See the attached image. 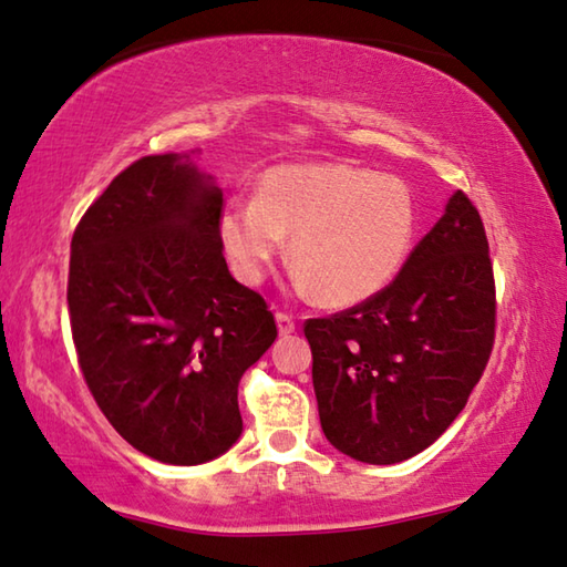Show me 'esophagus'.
<instances>
[{
	"label": "esophagus",
	"instance_id": "1",
	"mask_svg": "<svg viewBox=\"0 0 567 567\" xmlns=\"http://www.w3.org/2000/svg\"><path fill=\"white\" fill-rule=\"evenodd\" d=\"M275 320H277V330H280V334H292L295 328H297V322H295L292 315H287L282 310L275 312Z\"/></svg>",
	"mask_w": 567,
	"mask_h": 567
}]
</instances>
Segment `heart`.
I'll return each instance as SVG.
<instances>
[{"label": "heart", "mask_w": 567, "mask_h": 567, "mask_svg": "<svg viewBox=\"0 0 567 567\" xmlns=\"http://www.w3.org/2000/svg\"><path fill=\"white\" fill-rule=\"evenodd\" d=\"M290 237L297 285L334 307L360 305L395 280L417 237V205L400 177L348 162L267 169L257 197L219 215L235 275L260 285Z\"/></svg>", "instance_id": "1"}]
</instances>
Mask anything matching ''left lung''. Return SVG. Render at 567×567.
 Here are the masks:
<instances>
[{
  "label": "left lung",
  "mask_w": 567,
  "mask_h": 567,
  "mask_svg": "<svg viewBox=\"0 0 567 567\" xmlns=\"http://www.w3.org/2000/svg\"><path fill=\"white\" fill-rule=\"evenodd\" d=\"M324 437L360 463L392 465L453 425L495 342V280L483 219L465 192L385 290L305 322Z\"/></svg>",
  "instance_id": "left-lung-1"
}]
</instances>
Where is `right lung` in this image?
I'll use <instances>...</instances> for the list:
<instances>
[{
	"label": "right lung",
	"instance_id": "1",
	"mask_svg": "<svg viewBox=\"0 0 567 567\" xmlns=\"http://www.w3.org/2000/svg\"><path fill=\"white\" fill-rule=\"evenodd\" d=\"M223 189L189 155H150L110 182L72 237V340L104 417L167 465L237 443V385L277 338L262 295L227 270Z\"/></svg>",
	"mask_w": 567,
	"mask_h": 567
}]
</instances>
